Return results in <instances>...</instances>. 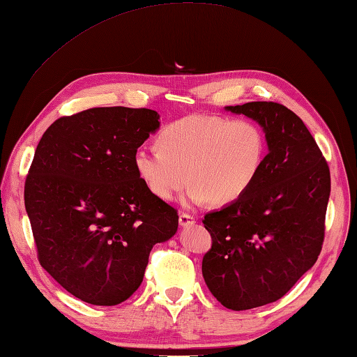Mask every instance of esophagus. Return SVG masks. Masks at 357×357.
Listing matches in <instances>:
<instances>
[{
    "label": "esophagus",
    "mask_w": 357,
    "mask_h": 357,
    "mask_svg": "<svg viewBox=\"0 0 357 357\" xmlns=\"http://www.w3.org/2000/svg\"><path fill=\"white\" fill-rule=\"evenodd\" d=\"M179 225L182 228L192 227V225H195V218L190 216V214H179Z\"/></svg>",
    "instance_id": "1"
}]
</instances>
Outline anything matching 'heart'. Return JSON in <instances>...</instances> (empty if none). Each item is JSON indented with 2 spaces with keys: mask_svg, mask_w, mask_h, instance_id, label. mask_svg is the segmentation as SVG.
Wrapping results in <instances>:
<instances>
[{
  "mask_svg": "<svg viewBox=\"0 0 357 357\" xmlns=\"http://www.w3.org/2000/svg\"><path fill=\"white\" fill-rule=\"evenodd\" d=\"M160 147L141 146L134 167L149 192L170 201L192 182L187 205H225L248 193L266 158V134L250 119L190 115L165 126Z\"/></svg>",
  "mask_w": 357,
  "mask_h": 357,
  "instance_id": "b5f03b06",
  "label": "heart"
}]
</instances>
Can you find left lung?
I'll list each match as a JSON object with an SVG mask.
<instances>
[{
    "instance_id": "1",
    "label": "left lung",
    "mask_w": 357,
    "mask_h": 357,
    "mask_svg": "<svg viewBox=\"0 0 357 357\" xmlns=\"http://www.w3.org/2000/svg\"><path fill=\"white\" fill-rule=\"evenodd\" d=\"M225 111L260 124L268 155L248 193L205 214L213 246L202 275L222 305L248 310L280 300L318 260L330 170L309 129L286 106L250 102Z\"/></svg>"
}]
</instances>
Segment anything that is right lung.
Here are the masks:
<instances>
[{
  "mask_svg": "<svg viewBox=\"0 0 357 357\" xmlns=\"http://www.w3.org/2000/svg\"><path fill=\"white\" fill-rule=\"evenodd\" d=\"M158 120L146 107H93L56 120L36 147L24 202L40 266L88 304L128 300L153 245L178 231L176 210L134 167Z\"/></svg>",
  "mask_w": 357,
  "mask_h": 357,
  "instance_id": "1",
  "label": "right lung"
}]
</instances>
